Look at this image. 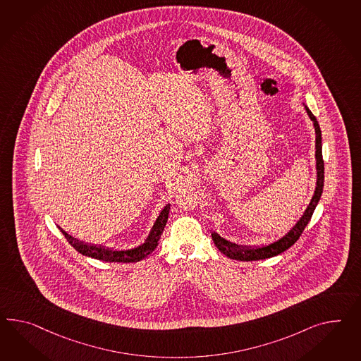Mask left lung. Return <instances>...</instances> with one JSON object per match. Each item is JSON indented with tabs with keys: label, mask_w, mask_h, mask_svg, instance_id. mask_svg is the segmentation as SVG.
<instances>
[{
	"label": "left lung",
	"mask_w": 361,
	"mask_h": 361,
	"mask_svg": "<svg viewBox=\"0 0 361 361\" xmlns=\"http://www.w3.org/2000/svg\"><path fill=\"white\" fill-rule=\"evenodd\" d=\"M305 110L307 112V115H309V118L314 123L315 135H317L315 136L317 187H315L314 195L312 197V202L307 205L305 213L297 221L296 225L290 231H288L283 238H280V240L274 242V243H269L267 246H259V247L238 246L235 243H231L229 240H224L217 233H212V240L214 242V245L228 258L249 262V260H260V259L276 257L279 254H281L286 250L289 249L292 245H295V242L300 238V235L302 234V231L305 229L307 222L310 221L313 212H314L315 207H317V204L319 202L321 195H322V191H324V158H322V135H321L319 124H318V121L315 119L314 115L312 114V111L306 106Z\"/></svg>",
	"instance_id": "1"
}]
</instances>
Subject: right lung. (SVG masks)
<instances>
[{
	"instance_id": "1",
	"label": "right lung",
	"mask_w": 361,
	"mask_h": 361,
	"mask_svg": "<svg viewBox=\"0 0 361 361\" xmlns=\"http://www.w3.org/2000/svg\"><path fill=\"white\" fill-rule=\"evenodd\" d=\"M169 211H170V204H167L166 207L159 213V216H158L157 220L154 222L152 231L149 233L148 238L145 240V243H142L141 246L136 247V249L118 251V250L106 249V247H101V246L99 247L98 246H92V245H86L83 242H78L72 235L65 233L61 228H60V231H63L66 240L82 255L98 259V260L110 262V263L111 262L133 263V262H139L141 259L147 258L149 254L157 247L158 240L161 238V234H162V231L165 229V225H166Z\"/></svg>"
}]
</instances>
